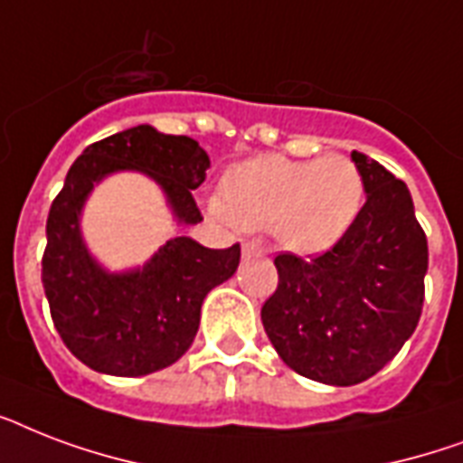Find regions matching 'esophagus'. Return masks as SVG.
<instances>
[{
  "label": "esophagus",
  "instance_id": "34e87169",
  "mask_svg": "<svg viewBox=\"0 0 463 463\" xmlns=\"http://www.w3.org/2000/svg\"><path fill=\"white\" fill-rule=\"evenodd\" d=\"M264 250H261V245L257 242V240H247V242H242V254L245 257H250V254H261Z\"/></svg>",
  "mask_w": 463,
  "mask_h": 463
}]
</instances>
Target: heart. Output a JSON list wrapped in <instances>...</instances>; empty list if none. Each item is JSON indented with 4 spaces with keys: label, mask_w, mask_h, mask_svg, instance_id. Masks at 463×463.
<instances>
[{
    "label": "heart",
    "mask_w": 463,
    "mask_h": 463,
    "mask_svg": "<svg viewBox=\"0 0 463 463\" xmlns=\"http://www.w3.org/2000/svg\"><path fill=\"white\" fill-rule=\"evenodd\" d=\"M365 182L344 156L290 160L257 156L225 175L223 194L211 196V213L225 223L271 228L288 252L322 254L358 218Z\"/></svg>",
    "instance_id": "1"
}]
</instances>
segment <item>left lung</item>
Here are the masks:
<instances>
[{"instance_id":"obj_1","label":"left lung","mask_w":463,"mask_h":463,"mask_svg":"<svg viewBox=\"0 0 463 463\" xmlns=\"http://www.w3.org/2000/svg\"><path fill=\"white\" fill-rule=\"evenodd\" d=\"M365 203L344 238L315 260L279 254V288L261 307L269 341L307 380L351 387L380 373L416 331L428 240L409 187L353 151Z\"/></svg>"}]
</instances>
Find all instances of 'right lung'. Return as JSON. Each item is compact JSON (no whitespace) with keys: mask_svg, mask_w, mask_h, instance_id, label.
<instances>
[{"mask_svg":"<svg viewBox=\"0 0 463 463\" xmlns=\"http://www.w3.org/2000/svg\"><path fill=\"white\" fill-rule=\"evenodd\" d=\"M209 165L194 139L139 125L90 144L69 167L47 216L43 288L54 329L90 370L141 377L180 360L196 336L203 298L235 274L240 245L209 250L180 235L144 267L108 271L81 235L86 199L108 175L137 170L158 184L177 225H196L203 218L192 189Z\"/></svg>","mask_w":463,"mask_h":463,"instance_id":"right-lung-1","label":"right lung"}]
</instances>
